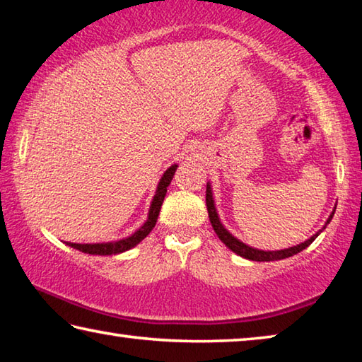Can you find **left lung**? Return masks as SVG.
Listing matches in <instances>:
<instances>
[{
  "mask_svg": "<svg viewBox=\"0 0 362 362\" xmlns=\"http://www.w3.org/2000/svg\"><path fill=\"white\" fill-rule=\"evenodd\" d=\"M206 206H207V212H209V218H211V223H212V228L214 231L217 233V236L220 238V241H222L226 247L231 249L233 252L244 257V259H249V260H255V262H273V260H281V259H287V257H292L298 254L300 250H303L305 247H308L311 243H313L317 236H320L321 231H317L316 235H313L310 238V240H306L305 243L298 244V246H293L289 249H283V250H259V249H252L246 246V244L241 243L240 240H236L235 236L230 235L228 231H226L222 223H220L218 216L216 212V206H214V199H212V192H211V187L207 185L206 188ZM335 212V211H334ZM334 212L330 214V217L327 220V223L332 220L334 217Z\"/></svg>",
  "mask_w": 362,
  "mask_h": 362,
  "instance_id": "8db88e82",
  "label": "left lung"
}]
</instances>
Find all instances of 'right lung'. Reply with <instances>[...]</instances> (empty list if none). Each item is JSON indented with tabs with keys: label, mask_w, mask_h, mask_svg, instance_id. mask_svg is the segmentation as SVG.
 Instances as JSON below:
<instances>
[{
	"label": "right lung",
	"mask_w": 362,
	"mask_h": 362,
	"mask_svg": "<svg viewBox=\"0 0 362 362\" xmlns=\"http://www.w3.org/2000/svg\"><path fill=\"white\" fill-rule=\"evenodd\" d=\"M175 169H177V166L174 164V166H170L166 170V173H164V175L161 177V180H159V183H158L156 194H155V198H153V203H151V207H150L148 218H146V222L144 223L142 228H139L132 236L124 238V240L116 241V243H102V244L66 243V244H69V246H71V247L78 249V250H81V252H84V254H93V255H113V254L124 252V250L137 246V244L142 241L144 238L153 230V226L156 225L159 209H161L164 196H166L168 187H169V183H170V180H173V177L175 174Z\"/></svg>",
	"instance_id": "right-lung-1"
}]
</instances>
